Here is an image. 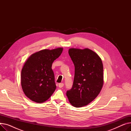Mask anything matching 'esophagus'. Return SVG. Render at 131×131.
Masks as SVG:
<instances>
[{"instance_id": "1", "label": "esophagus", "mask_w": 131, "mask_h": 131, "mask_svg": "<svg viewBox=\"0 0 131 131\" xmlns=\"http://www.w3.org/2000/svg\"><path fill=\"white\" fill-rule=\"evenodd\" d=\"M58 86H59V88H62V87H63V86H64V83H59V84H58Z\"/></svg>"}]
</instances>
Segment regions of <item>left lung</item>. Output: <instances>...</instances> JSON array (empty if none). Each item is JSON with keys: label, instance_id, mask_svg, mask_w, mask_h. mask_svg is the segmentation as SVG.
<instances>
[{"label": "left lung", "instance_id": "left-lung-1", "mask_svg": "<svg viewBox=\"0 0 131 131\" xmlns=\"http://www.w3.org/2000/svg\"><path fill=\"white\" fill-rule=\"evenodd\" d=\"M68 53L75 66L72 88L66 95L71 104L81 107L97 97L104 84L103 64L100 57L92 50L71 48Z\"/></svg>", "mask_w": 131, "mask_h": 131}]
</instances>
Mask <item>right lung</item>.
Returning <instances> with one entry per match:
<instances>
[{
	"label": "right lung",
	"instance_id": "right-lung-1",
	"mask_svg": "<svg viewBox=\"0 0 131 131\" xmlns=\"http://www.w3.org/2000/svg\"><path fill=\"white\" fill-rule=\"evenodd\" d=\"M63 50L62 48L43 49L33 53L26 61L21 71V85L25 95L32 101L44 102L56 90L51 67Z\"/></svg>",
	"mask_w": 131,
	"mask_h": 131
}]
</instances>
